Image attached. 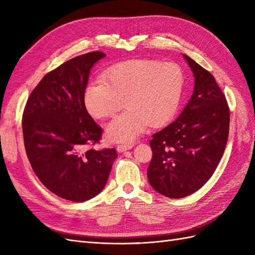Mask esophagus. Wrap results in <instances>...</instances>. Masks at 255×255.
<instances>
[{
    "instance_id": "esophagus-1",
    "label": "esophagus",
    "mask_w": 255,
    "mask_h": 255,
    "mask_svg": "<svg viewBox=\"0 0 255 255\" xmlns=\"http://www.w3.org/2000/svg\"><path fill=\"white\" fill-rule=\"evenodd\" d=\"M133 145L134 144L130 143V142H128V143H120V144L117 145V150L119 152H125V151H127L128 149H132Z\"/></svg>"
}]
</instances>
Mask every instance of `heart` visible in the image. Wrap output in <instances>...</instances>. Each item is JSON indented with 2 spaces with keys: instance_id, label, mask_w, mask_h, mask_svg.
Returning a JSON list of instances; mask_svg holds the SVG:
<instances>
[{
  "instance_id": "b5f03b06",
  "label": "heart",
  "mask_w": 255,
  "mask_h": 255,
  "mask_svg": "<svg viewBox=\"0 0 255 255\" xmlns=\"http://www.w3.org/2000/svg\"><path fill=\"white\" fill-rule=\"evenodd\" d=\"M184 73L179 65L151 59H132L115 65L102 82L87 85L84 103L92 117H111L122 106L127 111L106 126L112 141H132L146 126L160 127L179 107Z\"/></svg>"
}]
</instances>
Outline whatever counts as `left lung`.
<instances>
[{"label": "left lung", "mask_w": 255, "mask_h": 255, "mask_svg": "<svg viewBox=\"0 0 255 255\" xmlns=\"http://www.w3.org/2000/svg\"><path fill=\"white\" fill-rule=\"evenodd\" d=\"M195 75L189 102L170 125L152 135L148 168L151 186L180 199L194 194L211 179L225 152L230 109L212 73L184 55Z\"/></svg>", "instance_id": "8db88e82"}]
</instances>
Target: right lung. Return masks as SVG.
Segmentation results:
<instances>
[{
  "label": "right lung",
  "mask_w": 255,
  "mask_h": 255,
  "mask_svg": "<svg viewBox=\"0 0 255 255\" xmlns=\"http://www.w3.org/2000/svg\"><path fill=\"white\" fill-rule=\"evenodd\" d=\"M105 54L95 51L66 61L28 97L22 116L23 139L35 174L53 194L84 202L104 188L117 152L99 143L102 128L84 103L90 69Z\"/></svg>",
  "instance_id": "1"
}]
</instances>
